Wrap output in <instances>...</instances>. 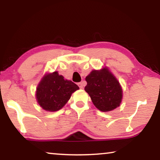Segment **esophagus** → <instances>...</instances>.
Returning <instances> with one entry per match:
<instances>
[{
    "label": "esophagus",
    "instance_id": "esophagus-1",
    "mask_svg": "<svg viewBox=\"0 0 160 160\" xmlns=\"http://www.w3.org/2000/svg\"><path fill=\"white\" fill-rule=\"evenodd\" d=\"M78 86H79V88H80V89H83V88H84V83H83V82H79L78 84Z\"/></svg>",
    "mask_w": 160,
    "mask_h": 160
}]
</instances>
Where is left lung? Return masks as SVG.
Segmentation results:
<instances>
[{"instance_id":"obj_1","label":"left lung","mask_w":160,"mask_h":160,"mask_svg":"<svg viewBox=\"0 0 160 160\" xmlns=\"http://www.w3.org/2000/svg\"><path fill=\"white\" fill-rule=\"evenodd\" d=\"M85 80L88 84L85 90L97 109L107 112L120 106L123 98L122 88L107 67L92 70Z\"/></svg>"}]
</instances>
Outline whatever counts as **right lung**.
I'll return each mask as SVG.
<instances>
[{
    "mask_svg": "<svg viewBox=\"0 0 160 160\" xmlns=\"http://www.w3.org/2000/svg\"><path fill=\"white\" fill-rule=\"evenodd\" d=\"M78 90L79 87L76 84L54 71L46 73L38 84L36 99L43 109L53 112L62 109Z\"/></svg>",
    "mask_w": 160,
    "mask_h": 160,
    "instance_id": "add662e5",
    "label": "right lung"
}]
</instances>
